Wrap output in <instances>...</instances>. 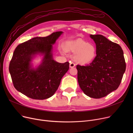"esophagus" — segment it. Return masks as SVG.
<instances>
[{
    "mask_svg": "<svg viewBox=\"0 0 133 133\" xmlns=\"http://www.w3.org/2000/svg\"><path fill=\"white\" fill-rule=\"evenodd\" d=\"M75 66V64L74 62H70V64H69V67H70L71 68H72V67H74Z\"/></svg>",
    "mask_w": 133,
    "mask_h": 133,
    "instance_id": "34e87169",
    "label": "esophagus"
}]
</instances>
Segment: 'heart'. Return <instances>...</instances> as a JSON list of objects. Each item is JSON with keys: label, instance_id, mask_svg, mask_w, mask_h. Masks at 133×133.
<instances>
[{"label": "heart", "instance_id": "heart-1", "mask_svg": "<svg viewBox=\"0 0 133 133\" xmlns=\"http://www.w3.org/2000/svg\"><path fill=\"white\" fill-rule=\"evenodd\" d=\"M66 49L68 51L77 53L75 58L82 64H89L94 59L96 55L95 46L89 44L81 39L68 42L66 44Z\"/></svg>", "mask_w": 133, "mask_h": 133}]
</instances>
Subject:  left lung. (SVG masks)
Listing matches in <instances>:
<instances>
[{"label": "left lung", "instance_id": "left-lung-1", "mask_svg": "<svg viewBox=\"0 0 133 133\" xmlns=\"http://www.w3.org/2000/svg\"><path fill=\"white\" fill-rule=\"evenodd\" d=\"M90 37L96 44V56L89 65H76L78 81L86 95L100 99L117 89L126 65L119 45L100 34Z\"/></svg>", "mask_w": 133, "mask_h": 133}]
</instances>
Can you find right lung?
<instances>
[{
  "mask_svg": "<svg viewBox=\"0 0 133 133\" xmlns=\"http://www.w3.org/2000/svg\"><path fill=\"white\" fill-rule=\"evenodd\" d=\"M62 33L56 32L45 37L33 38L17 46L10 62L9 71L18 91L36 100L48 99L57 91L69 65L68 62H56L52 57V45ZM38 53L44 54L43 62L37 69H31V60Z\"/></svg>",
  "mask_w": 133,
  "mask_h": 133,
  "instance_id": "1",
  "label": "right lung"
}]
</instances>
